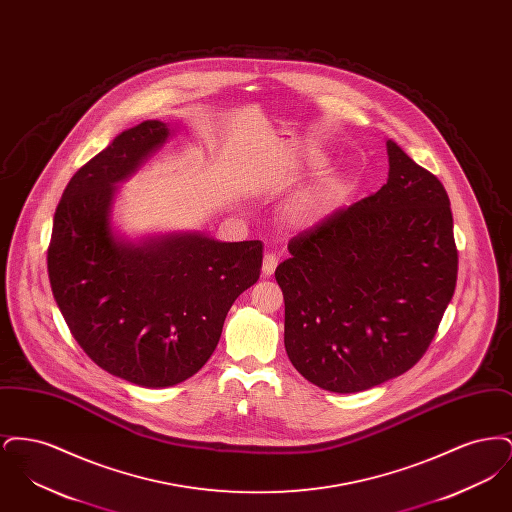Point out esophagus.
I'll return each mask as SVG.
<instances>
[{
  "instance_id": "esophagus-1",
  "label": "esophagus",
  "mask_w": 512,
  "mask_h": 512,
  "mask_svg": "<svg viewBox=\"0 0 512 512\" xmlns=\"http://www.w3.org/2000/svg\"><path fill=\"white\" fill-rule=\"evenodd\" d=\"M278 267V255L276 253H265L263 257V274L270 276Z\"/></svg>"
}]
</instances>
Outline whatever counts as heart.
<instances>
[{
    "mask_svg": "<svg viewBox=\"0 0 512 512\" xmlns=\"http://www.w3.org/2000/svg\"><path fill=\"white\" fill-rule=\"evenodd\" d=\"M317 215L318 205L315 201H301L292 209L293 222H313Z\"/></svg>",
    "mask_w": 512,
    "mask_h": 512,
    "instance_id": "b5f03b06",
    "label": "heart"
}]
</instances>
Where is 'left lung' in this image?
<instances>
[{
  "label": "left lung",
  "mask_w": 512,
  "mask_h": 512,
  "mask_svg": "<svg viewBox=\"0 0 512 512\" xmlns=\"http://www.w3.org/2000/svg\"><path fill=\"white\" fill-rule=\"evenodd\" d=\"M388 155V182L299 232L274 272L288 357L322 390H368L413 368L455 292L449 195L391 140Z\"/></svg>",
  "instance_id": "left-lung-1"
}]
</instances>
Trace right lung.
I'll list each match as a JSON object with an SVG mask.
<instances>
[{
	"label": "right lung",
	"mask_w": 512,
	"mask_h": 512,
	"mask_svg": "<svg viewBox=\"0 0 512 512\" xmlns=\"http://www.w3.org/2000/svg\"><path fill=\"white\" fill-rule=\"evenodd\" d=\"M169 136L146 121L82 165L55 209L48 274L57 307L84 353L144 388L194 376L213 355L224 318L259 280V240L220 244L199 234L134 245L113 236V184Z\"/></svg>",
	"instance_id": "add662e5"
}]
</instances>
